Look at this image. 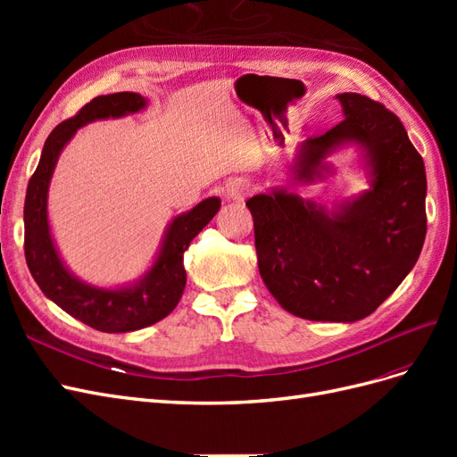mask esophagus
<instances>
[{
	"label": "esophagus",
	"instance_id": "1",
	"mask_svg": "<svg viewBox=\"0 0 457 457\" xmlns=\"http://www.w3.org/2000/svg\"><path fill=\"white\" fill-rule=\"evenodd\" d=\"M250 190H252V187L245 181V179H234V181H230L227 187V200L240 202L247 195H250Z\"/></svg>",
	"mask_w": 457,
	"mask_h": 457
}]
</instances>
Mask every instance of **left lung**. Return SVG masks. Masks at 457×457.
<instances>
[{"instance_id": "obj_1", "label": "left lung", "mask_w": 457, "mask_h": 457, "mask_svg": "<svg viewBox=\"0 0 457 457\" xmlns=\"http://www.w3.org/2000/svg\"><path fill=\"white\" fill-rule=\"evenodd\" d=\"M343 120L301 145L294 177L312 183L326 156L362 148L370 190L328 212L284 188L245 202L255 227L261 278L282 309L316 322H356L406 278L427 232V177L420 152L391 110L370 96L341 93Z\"/></svg>"}]
</instances>
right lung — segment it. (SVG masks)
Returning <instances> with one entry per match:
<instances>
[{"label": "right lung", "instance_id": "1", "mask_svg": "<svg viewBox=\"0 0 457 457\" xmlns=\"http://www.w3.org/2000/svg\"><path fill=\"white\" fill-rule=\"evenodd\" d=\"M145 106L146 99L139 93L123 91L95 96L74 118L64 120L51 131L26 188L24 255L36 284L64 312L106 334H123L156 324L177 307L187 284L183 255L188 244L220 207V200L212 196L202 200L190 212L177 215L163 234L154 265L133 286L116 289L96 287L81 282L64 267L54 247L47 219L49 181L61 152L76 131L87 123L135 114Z\"/></svg>", "mask_w": 457, "mask_h": 457}]
</instances>
